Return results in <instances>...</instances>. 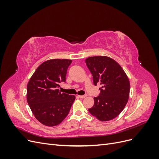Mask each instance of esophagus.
Wrapping results in <instances>:
<instances>
[{
  "instance_id": "esophagus-1",
  "label": "esophagus",
  "mask_w": 159,
  "mask_h": 159,
  "mask_svg": "<svg viewBox=\"0 0 159 159\" xmlns=\"http://www.w3.org/2000/svg\"><path fill=\"white\" fill-rule=\"evenodd\" d=\"M86 96H87V95H78V97L80 98H85V97H86Z\"/></svg>"
}]
</instances>
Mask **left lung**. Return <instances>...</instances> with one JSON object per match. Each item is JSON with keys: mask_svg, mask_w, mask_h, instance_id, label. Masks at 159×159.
<instances>
[{"mask_svg": "<svg viewBox=\"0 0 159 159\" xmlns=\"http://www.w3.org/2000/svg\"><path fill=\"white\" fill-rule=\"evenodd\" d=\"M85 63L93 75L94 85H102L89 112L102 121L112 120L121 113L128 102L130 84L127 76L117 61L107 56L89 57Z\"/></svg>", "mask_w": 159, "mask_h": 159, "instance_id": "left-lung-1", "label": "left lung"}]
</instances>
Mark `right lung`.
<instances>
[{"mask_svg":"<svg viewBox=\"0 0 159 159\" xmlns=\"http://www.w3.org/2000/svg\"><path fill=\"white\" fill-rule=\"evenodd\" d=\"M71 60H47L38 66L27 85V102L34 117L46 126L53 127L64 121L75 97L61 93L60 84Z\"/></svg>","mask_w":159,"mask_h":159,"instance_id":"add662e5","label":"right lung"}]
</instances>
